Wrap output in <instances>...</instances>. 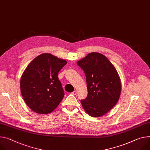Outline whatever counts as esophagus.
<instances>
[{"instance_id":"1","label":"esophagus","mask_w":150,"mask_h":150,"mask_svg":"<svg viewBox=\"0 0 150 150\" xmlns=\"http://www.w3.org/2000/svg\"><path fill=\"white\" fill-rule=\"evenodd\" d=\"M71 94H73V95H76V90H75V91H74L73 92L71 93Z\"/></svg>"}]
</instances>
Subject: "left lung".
<instances>
[{"label":"left lung","instance_id":"obj_1","mask_svg":"<svg viewBox=\"0 0 150 150\" xmlns=\"http://www.w3.org/2000/svg\"><path fill=\"white\" fill-rule=\"evenodd\" d=\"M77 64L86 75L88 94L81 100L91 117H100L116 105L121 93L120 77L114 66L103 54L91 52Z\"/></svg>","mask_w":150,"mask_h":150}]
</instances>
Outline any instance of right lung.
<instances>
[{
    "mask_svg": "<svg viewBox=\"0 0 150 150\" xmlns=\"http://www.w3.org/2000/svg\"><path fill=\"white\" fill-rule=\"evenodd\" d=\"M66 61L44 53L32 60L24 71L20 81L22 96L32 111L49 114L63 99L64 93L58 73Z\"/></svg>",
    "mask_w": 150,
    "mask_h": 150,
    "instance_id": "add662e5",
    "label": "right lung"
}]
</instances>
